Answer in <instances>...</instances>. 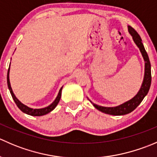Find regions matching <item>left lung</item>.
Returning a JSON list of instances; mask_svg holds the SVG:
<instances>
[{"instance_id": "1", "label": "left lung", "mask_w": 157, "mask_h": 157, "mask_svg": "<svg viewBox=\"0 0 157 157\" xmlns=\"http://www.w3.org/2000/svg\"><path fill=\"white\" fill-rule=\"evenodd\" d=\"M128 32L131 34V36H132L134 43L137 45V46L140 49L142 56L144 58V60L145 61L144 77L143 83H142L140 90L136 94V96H134L132 99L124 102V103L121 104V105H117L115 107H104L93 103L90 101L93 105V106L96 109H97L99 111L104 112L105 114H109V115H124L134 111L140 105V102L143 101L144 98L147 96V94L149 92V90H150V84H151V66H150L148 55H147L146 50H145L144 46L143 43H142V40L140 39V36L138 35V33L133 29L131 26H128Z\"/></svg>"}]
</instances>
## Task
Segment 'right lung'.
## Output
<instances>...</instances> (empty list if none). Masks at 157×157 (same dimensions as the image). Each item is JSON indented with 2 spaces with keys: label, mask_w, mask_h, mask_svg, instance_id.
<instances>
[{
  "label": "right lung",
  "mask_w": 157,
  "mask_h": 157,
  "mask_svg": "<svg viewBox=\"0 0 157 157\" xmlns=\"http://www.w3.org/2000/svg\"><path fill=\"white\" fill-rule=\"evenodd\" d=\"M10 66H9L8 71H7V86H8L9 90H10V94H11V96H12L14 102H15V103L17 104V107H18V108L22 111V112H24V113H26V114H27V115H32V116H42V115H46V114L49 113L50 112H52V111L57 106V105H58V102H59L60 99H61V90H62L63 86L60 89L59 92H58V96H57L56 99H55V101H54V102H52L51 105H49L48 106H47V107H45V108L32 109V108H29V107H28L27 105H24V104L22 103V102H20V101L19 100L17 97H16V96L14 95L13 92L12 88H11L10 83V78H9V74H10Z\"/></svg>",
  "instance_id": "1"
}]
</instances>
